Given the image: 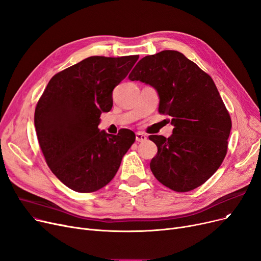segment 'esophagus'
I'll return each mask as SVG.
<instances>
[{
    "label": "esophagus",
    "instance_id": "34e87169",
    "mask_svg": "<svg viewBox=\"0 0 261 261\" xmlns=\"http://www.w3.org/2000/svg\"><path fill=\"white\" fill-rule=\"evenodd\" d=\"M135 140H137V142H145L147 140V137L142 132H137V134H135Z\"/></svg>",
    "mask_w": 261,
    "mask_h": 261
}]
</instances>
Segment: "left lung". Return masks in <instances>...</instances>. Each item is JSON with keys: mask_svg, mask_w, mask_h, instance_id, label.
Instances as JSON below:
<instances>
[{"mask_svg": "<svg viewBox=\"0 0 261 261\" xmlns=\"http://www.w3.org/2000/svg\"><path fill=\"white\" fill-rule=\"evenodd\" d=\"M131 81L152 86L159 112L171 116L169 138L150 135L158 153L150 169L176 192L198 188L218 171L227 153L231 119L211 76L178 51L143 58L129 74Z\"/></svg>", "mask_w": 261, "mask_h": 261, "instance_id": "1", "label": "left lung"}]
</instances>
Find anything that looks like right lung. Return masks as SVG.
Instances as JSON below:
<instances>
[{
	"mask_svg": "<svg viewBox=\"0 0 261 261\" xmlns=\"http://www.w3.org/2000/svg\"><path fill=\"white\" fill-rule=\"evenodd\" d=\"M139 55L90 56L56 73L35 109V129L52 173L69 189L92 193L114 178L135 141L122 129L100 131L101 113L113 107V89L132 69Z\"/></svg>",
	"mask_w": 261,
	"mask_h": 261,
	"instance_id": "obj_1",
	"label": "right lung"
}]
</instances>
